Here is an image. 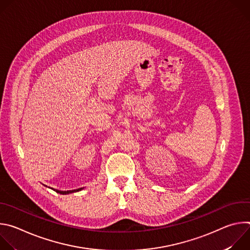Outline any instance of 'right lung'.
<instances>
[{
	"mask_svg": "<svg viewBox=\"0 0 250 250\" xmlns=\"http://www.w3.org/2000/svg\"><path fill=\"white\" fill-rule=\"evenodd\" d=\"M45 186V185H44ZM47 187V186H46ZM49 188V187H48ZM53 191H55L56 193L58 194H61V195H67V194H71V193H76V192H79L81 190H83L84 188H79V189H76V190H70V191H60V190H57V189H53L51 188Z\"/></svg>",
	"mask_w": 250,
	"mask_h": 250,
	"instance_id": "obj_1",
	"label": "right lung"
}]
</instances>
